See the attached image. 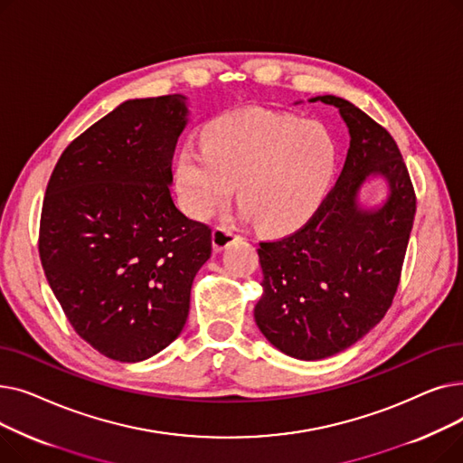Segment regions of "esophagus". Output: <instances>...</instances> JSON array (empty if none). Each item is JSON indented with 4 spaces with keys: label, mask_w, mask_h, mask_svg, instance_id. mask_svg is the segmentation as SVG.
<instances>
[{
    "label": "esophagus",
    "mask_w": 463,
    "mask_h": 463,
    "mask_svg": "<svg viewBox=\"0 0 463 463\" xmlns=\"http://www.w3.org/2000/svg\"><path fill=\"white\" fill-rule=\"evenodd\" d=\"M234 240H238V234L229 229V227H215L213 236H212V244L215 251H223L229 244H232Z\"/></svg>",
    "instance_id": "esophagus-1"
}]
</instances>
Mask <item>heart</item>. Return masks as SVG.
Segmentation results:
<instances>
[{"instance_id": "b5f03b06", "label": "heart", "mask_w": 463, "mask_h": 463, "mask_svg": "<svg viewBox=\"0 0 463 463\" xmlns=\"http://www.w3.org/2000/svg\"><path fill=\"white\" fill-rule=\"evenodd\" d=\"M337 168V146L317 121L269 110L223 114L204 128L203 148L184 142L176 184L187 213L210 217L232 184L266 231H288L321 206Z\"/></svg>"}]
</instances>
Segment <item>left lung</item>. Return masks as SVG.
<instances>
[{
    "instance_id": "left-lung-1",
    "label": "left lung",
    "mask_w": 463,
    "mask_h": 463,
    "mask_svg": "<svg viewBox=\"0 0 463 463\" xmlns=\"http://www.w3.org/2000/svg\"><path fill=\"white\" fill-rule=\"evenodd\" d=\"M315 101L335 107L349 128L344 170L302 229L257 250L262 295L255 323L276 349L298 360L342 353L379 325L396 295L417 210L391 133L342 97ZM372 177L387 182V199L364 209L359 189Z\"/></svg>"
}]
</instances>
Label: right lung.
<instances>
[{"label":"right lung","instance_id":"right-lung-1","mask_svg":"<svg viewBox=\"0 0 463 463\" xmlns=\"http://www.w3.org/2000/svg\"><path fill=\"white\" fill-rule=\"evenodd\" d=\"M187 97L129 99L72 140L48 180L43 270L75 332L101 354L140 362L180 335L210 227L173 197Z\"/></svg>","mask_w":463,"mask_h":463}]
</instances>
